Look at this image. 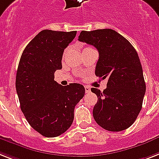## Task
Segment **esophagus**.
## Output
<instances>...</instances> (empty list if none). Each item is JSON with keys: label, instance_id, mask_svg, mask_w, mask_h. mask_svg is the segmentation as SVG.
Returning a JSON list of instances; mask_svg holds the SVG:
<instances>
[{"label": "esophagus", "instance_id": "obj_1", "mask_svg": "<svg viewBox=\"0 0 159 159\" xmlns=\"http://www.w3.org/2000/svg\"><path fill=\"white\" fill-rule=\"evenodd\" d=\"M85 91H86V93H89L90 91H91V88H90L89 86H85Z\"/></svg>", "mask_w": 159, "mask_h": 159}]
</instances>
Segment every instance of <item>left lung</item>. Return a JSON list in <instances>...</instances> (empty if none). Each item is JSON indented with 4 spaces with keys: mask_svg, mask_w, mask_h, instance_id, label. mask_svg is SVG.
Masks as SVG:
<instances>
[{
    "mask_svg": "<svg viewBox=\"0 0 159 159\" xmlns=\"http://www.w3.org/2000/svg\"><path fill=\"white\" fill-rule=\"evenodd\" d=\"M78 40L97 49L95 75L108 79L103 92L91 88L98 97L93 109L94 119L107 131L126 130L139 115L146 91L136 50L124 37L108 28L82 31Z\"/></svg>",
    "mask_w": 159,
    "mask_h": 159,
    "instance_id": "8db88e82",
    "label": "left lung"
}]
</instances>
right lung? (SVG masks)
Listing matches in <instances>:
<instances>
[{
  "mask_svg": "<svg viewBox=\"0 0 159 159\" xmlns=\"http://www.w3.org/2000/svg\"><path fill=\"white\" fill-rule=\"evenodd\" d=\"M77 31L42 30L27 45L16 73V91L20 108L35 131L46 137H56L71 126L74 109L83 98L81 84L61 86L55 72L62 68L64 49Z\"/></svg>",
  "mask_w": 159,
  "mask_h": 159,
  "instance_id": "right-lung-1",
  "label": "right lung"
}]
</instances>
